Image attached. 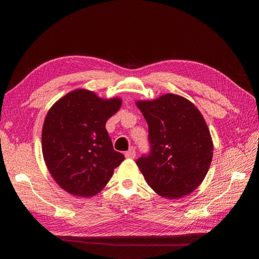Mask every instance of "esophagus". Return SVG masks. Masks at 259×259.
<instances>
[{
  "label": "esophagus",
  "instance_id": "34e87169",
  "mask_svg": "<svg viewBox=\"0 0 259 259\" xmlns=\"http://www.w3.org/2000/svg\"><path fill=\"white\" fill-rule=\"evenodd\" d=\"M124 154H125V156H126L127 159H134L135 156H136V150H135V148L132 147V148L130 149V150H127Z\"/></svg>",
  "mask_w": 259,
  "mask_h": 259
}]
</instances>
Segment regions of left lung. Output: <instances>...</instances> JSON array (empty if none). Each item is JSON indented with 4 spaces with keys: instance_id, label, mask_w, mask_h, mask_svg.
Masks as SVG:
<instances>
[{
    "instance_id": "obj_1",
    "label": "left lung",
    "mask_w": 259,
    "mask_h": 259,
    "mask_svg": "<svg viewBox=\"0 0 259 259\" xmlns=\"http://www.w3.org/2000/svg\"><path fill=\"white\" fill-rule=\"evenodd\" d=\"M136 105L149 128L150 153L136 161L146 182L166 199L190 194L205 178L213 159L204 117L191 101L175 94Z\"/></svg>"
}]
</instances>
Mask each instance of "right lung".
<instances>
[{"mask_svg":"<svg viewBox=\"0 0 259 259\" xmlns=\"http://www.w3.org/2000/svg\"><path fill=\"white\" fill-rule=\"evenodd\" d=\"M121 105V98L103 99L91 91L74 90L50 109L42 130L43 158L68 193L97 194L124 160L106 130L107 120Z\"/></svg>","mask_w":259,"mask_h":259,"instance_id":"obj_1","label":"right lung"}]
</instances>
